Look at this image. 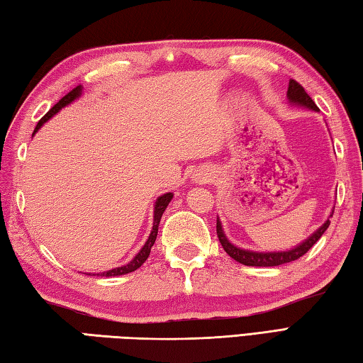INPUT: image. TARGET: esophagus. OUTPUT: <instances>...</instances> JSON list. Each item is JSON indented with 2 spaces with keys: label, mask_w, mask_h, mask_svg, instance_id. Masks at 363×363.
Instances as JSON below:
<instances>
[{
  "label": "esophagus",
  "mask_w": 363,
  "mask_h": 363,
  "mask_svg": "<svg viewBox=\"0 0 363 363\" xmlns=\"http://www.w3.org/2000/svg\"><path fill=\"white\" fill-rule=\"evenodd\" d=\"M194 180H196V183H199V184H203V183H208L210 180H211V174H208V172H197L196 175H194Z\"/></svg>",
  "instance_id": "1"
}]
</instances>
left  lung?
Masks as SVG:
<instances>
[{
    "label": "left lung",
    "mask_w": 363,
    "mask_h": 363,
    "mask_svg": "<svg viewBox=\"0 0 363 363\" xmlns=\"http://www.w3.org/2000/svg\"><path fill=\"white\" fill-rule=\"evenodd\" d=\"M286 99H288V103H291L293 106L318 111L315 101L310 99V95L304 91V87H302L299 83H296L294 79H290V83H288ZM332 214H334V210H332V213L329 214L326 223H324L321 227H318L316 230L308 236V238L299 242L298 246L286 250H274V252H258V250H250V249H242V247L235 246V244L225 236L223 223H220L219 218L216 223V232H218L219 242L223 244L225 252L238 263L246 264V266H279V264H285V263L298 260L299 257L304 255L307 250L321 238L323 233L328 230V227L330 225Z\"/></svg>",
    "instance_id": "8db88e82"
}]
</instances>
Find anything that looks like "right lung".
Wrapping results in <instances>:
<instances>
[{
    "instance_id": "add662e5",
    "label": "right lung",
    "mask_w": 363,
    "mask_h": 363,
    "mask_svg": "<svg viewBox=\"0 0 363 363\" xmlns=\"http://www.w3.org/2000/svg\"><path fill=\"white\" fill-rule=\"evenodd\" d=\"M81 94H83V86H77L73 91H70L65 97H62L61 100H59L56 105L51 108L48 113L42 117V119L39 121V123L35 125V130L33 135H35L37 131L40 130V127L45 122H48L51 117H53L55 114H57L59 111H61L62 108H65L67 105H70V103L75 101L77 99L81 97ZM174 194L172 192H166V194H162L157 199V202H155V206H153V227H152V232L149 235V240L145 241V244L143 246V249L139 250V252L133 257V260L127 264L123 266H119V268H114V269H109V271H105V272H99V274H92V276H103V277H114V276H122V274H128V272H133L136 271L140 264H143L147 258H149L150 255V250H152V246L155 244V240H157V235H158V225H160V220H161V216L162 213H164V210L167 208L169 202L172 201ZM89 276H91V272H89Z\"/></svg>"
}]
</instances>
